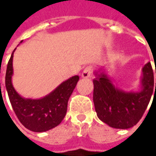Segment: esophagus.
<instances>
[{
  "label": "esophagus",
  "mask_w": 156,
  "mask_h": 156,
  "mask_svg": "<svg viewBox=\"0 0 156 156\" xmlns=\"http://www.w3.org/2000/svg\"><path fill=\"white\" fill-rule=\"evenodd\" d=\"M92 72H93V68H92L91 66H87V67H86V68L84 69V70L82 71V73H81V77H83V78H88V77L91 76Z\"/></svg>",
  "instance_id": "1"
}]
</instances>
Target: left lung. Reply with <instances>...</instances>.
<instances>
[{
    "instance_id": "obj_1",
    "label": "left lung",
    "mask_w": 156,
    "mask_h": 156,
    "mask_svg": "<svg viewBox=\"0 0 156 156\" xmlns=\"http://www.w3.org/2000/svg\"><path fill=\"white\" fill-rule=\"evenodd\" d=\"M141 72L139 90L127 92L113 84L103 67L94 71L93 101L101 122L114 129H127L141 120L154 90L151 63L145 64Z\"/></svg>"
}]
</instances>
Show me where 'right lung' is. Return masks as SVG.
I'll return each instance as SVG.
<instances>
[{
    "mask_svg": "<svg viewBox=\"0 0 156 156\" xmlns=\"http://www.w3.org/2000/svg\"><path fill=\"white\" fill-rule=\"evenodd\" d=\"M15 49L9 59L5 77L6 89L15 115L26 129L33 132L40 133L54 129L62 122L66 115L68 101L79 81V76L70 77L42 98H24L16 92L12 83L13 57Z\"/></svg>",
    "mask_w": 156,
    "mask_h": 156,
    "instance_id": "add662e5",
    "label": "right lung"
}]
</instances>
